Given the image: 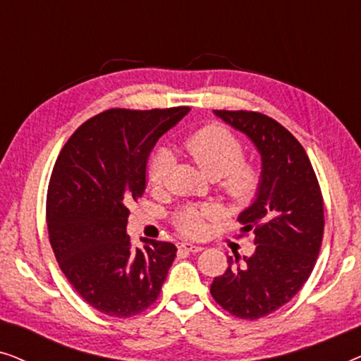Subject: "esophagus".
I'll use <instances>...</instances> for the list:
<instances>
[{
	"mask_svg": "<svg viewBox=\"0 0 361 361\" xmlns=\"http://www.w3.org/2000/svg\"><path fill=\"white\" fill-rule=\"evenodd\" d=\"M179 248L182 251H185V253H199V251L204 250L200 245L189 243V241H182V243H179Z\"/></svg>",
	"mask_w": 361,
	"mask_h": 361,
	"instance_id": "esophagus-1",
	"label": "esophagus"
}]
</instances>
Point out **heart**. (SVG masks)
I'll return each mask as SVG.
<instances>
[{
  "label": "heart",
  "mask_w": 361,
  "mask_h": 361,
  "mask_svg": "<svg viewBox=\"0 0 361 361\" xmlns=\"http://www.w3.org/2000/svg\"><path fill=\"white\" fill-rule=\"evenodd\" d=\"M185 151L195 166L209 177L219 180L220 190L235 202H246L256 194L259 185V172L255 166L243 161L245 149L240 140L221 126H207L197 131L185 141ZM172 164V156L166 147L152 154L147 166V177L151 184H164ZM205 209L184 207L177 210L174 224L184 235L197 236L204 230Z\"/></svg>",
  "instance_id": "heart-1"
}]
</instances>
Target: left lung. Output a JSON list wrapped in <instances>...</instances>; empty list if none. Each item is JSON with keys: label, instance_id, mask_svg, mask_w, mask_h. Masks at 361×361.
I'll list each match as a JSON object with an SVG mask.
<instances>
[{"label": "left lung", "instance_id": "left-lung-1", "mask_svg": "<svg viewBox=\"0 0 361 361\" xmlns=\"http://www.w3.org/2000/svg\"><path fill=\"white\" fill-rule=\"evenodd\" d=\"M214 113L253 142L261 176L238 215L241 231L253 230L255 253L228 256L210 293L235 317L256 320L283 307L309 279L322 245L324 200L304 147L284 126L256 111Z\"/></svg>", "mask_w": 361, "mask_h": 361}]
</instances>
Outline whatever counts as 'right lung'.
Here are the masks:
<instances>
[{"label":"right lung","mask_w":361,"mask_h":361,"mask_svg":"<svg viewBox=\"0 0 361 361\" xmlns=\"http://www.w3.org/2000/svg\"><path fill=\"white\" fill-rule=\"evenodd\" d=\"M190 108L106 110L62 147L47 190V228L73 289L100 312L131 317L157 299L177 248L126 233L128 204L146 189V166L159 137Z\"/></svg>","instance_id":"1"}]
</instances>
